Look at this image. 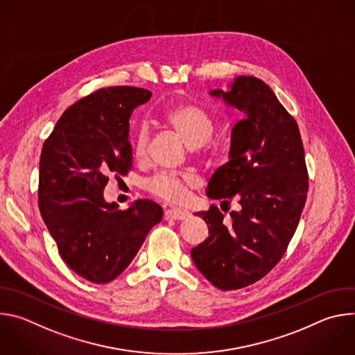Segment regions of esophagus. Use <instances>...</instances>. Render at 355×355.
<instances>
[{
  "label": "esophagus",
  "mask_w": 355,
  "mask_h": 355,
  "mask_svg": "<svg viewBox=\"0 0 355 355\" xmlns=\"http://www.w3.org/2000/svg\"><path fill=\"white\" fill-rule=\"evenodd\" d=\"M166 219H171V220H184L187 218H189V212L182 211V209H168L164 214Z\"/></svg>",
  "instance_id": "34e87169"
}]
</instances>
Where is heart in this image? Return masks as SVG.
<instances>
[{
    "label": "heart",
    "instance_id": "b5f03b06",
    "mask_svg": "<svg viewBox=\"0 0 355 355\" xmlns=\"http://www.w3.org/2000/svg\"><path fill=\"white\" fill-rule=\"evenodd\" d=\"M162 119L189 148L209 153L211 146L208 140L214 132V121L204 110L192 104H180L167 110ZM147 140V132L144 129L139 130L133 143L136 159L144 157ZM196 185L198 178L189 173H157L146 182V188L150 193L170 204H180Z\"/></svg>",
    "mask_w": 355,
    "mask_h": 355
}]
</instances>
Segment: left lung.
Returning a JSON list of instances; mask_svg holds the SVG:
<instances>
[{
	"label": "left lung",
	"instance_id": "8db88e82",
	"mask_svg": "<svg viewBox=\"0 0 355 355\" xmlns=\"http://www.w3.org/2000/svg\"><path fill=\"white\" fill-rule=\"evenodd\" d=\"M211 96L243 112L232 129L229 162L211 177L207 195L227 207L198 212L209 237L191 250L193 264L223 291L240 289L267 275L281 260L297 227L309 188L297 123L260 78L240 76Z\"/></svg>",
	"mask_w": 355,
	"mask_h": 355
}]
</instances>
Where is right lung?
<instances>
[{
  "label": "right lung",
  "mask_w": 355,
  "mask_h": 355,
  "mask_svg": "<svg viewBox=\"0 0 355 355\" xmlns=\"http://www.w3.org/2000/svg\"><path fill=\"white\" fill-rule=\"evenodd\" d=\"M148 89L103 88L64 111L43 143L39 209L60 257L80 277L107 284L132 263L163 208L139 199L125 211L107 202L110 174L132 167L129 119Z\"/></svg>",
  "instance_id": "obj_1"
}]
</instances>
